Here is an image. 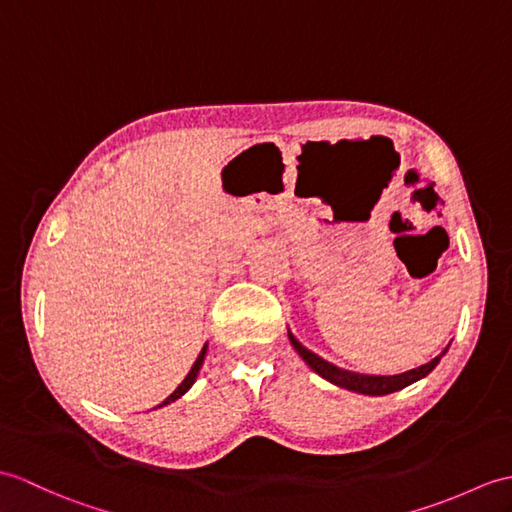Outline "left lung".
<instances>
[{
	"label": "left lung",
	"mask_w": 512,
	"mask_h": 512,
	"mask_svg": "<svg viewBox=\"0 0 512 512\" xmlns=\"http://www.w3.org/2000/svg\"><path fill=\"white\" fill-rule=\"evenodd\" d=\"M288 338L292 342V347L296 349V353L301 355V358L307 362V366L312 368L314 373H318L323 379H327V382L336 384L340 388H347V390H353V392H360V395H390V392H397L401 388H406L414 382H419L421 377H425L427 373H432V368L441 362L443 355L447 353V349L436 355V358L432 362H427L419 368H412V371L408 373H399V375H360V373H351V371H344V368H338L331 362L323 360L320 355L312 353L310 349H305L303 344L296 340L290 331H288Z\"/></svg>",
	"instance_id": "obj_1"
}]
</instances>
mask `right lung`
I'll list each match as a JSON object with an SVG mask.
<instances>
[{
  "label": "right lung",
  "mask_w": 512,
  "mask_h": 512,
  "mask_svg": "<svg viewBox=\"0 0 512 512\" xmlns=\"http://www.w3.org/2000/svg\"><path fill=\"white\" fill-rule=\"evenodd\" d=\"M205 355H207V344H205V347H202V351L198 353V358H196V362H194V366H192V371H189L187 373V377L183 379V382L181 384H178V388L172 392V395L168 397V399H165L163 403H159V406L157 408H163V406H168V403H172V401H176L178 397H183L185 395V392L189 390V388H192V384L196 382V377H198V371H200V366H202V362H205Z\"/></svg>",
  "instance_id": "obj_1"
}]
</instances>
